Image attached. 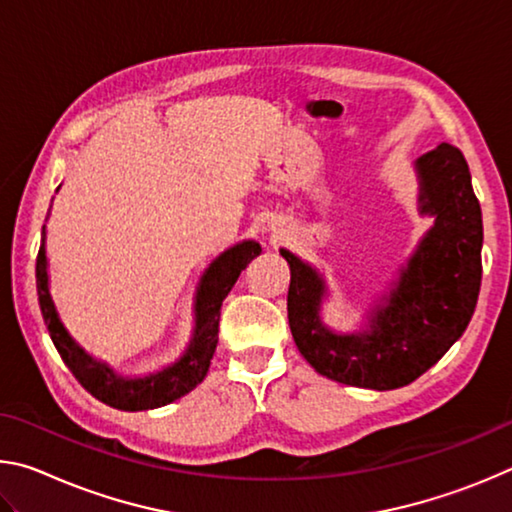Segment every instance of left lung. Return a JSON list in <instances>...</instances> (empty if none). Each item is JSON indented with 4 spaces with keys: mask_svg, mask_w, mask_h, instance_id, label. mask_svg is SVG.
Segmentation results:
<instances>
[{
    "mask_svg": "<svg viewBox=\"0 0 512 512\" xmlns=\"http://www.w3.org/2000/svg\"><path fill=\"white\" fill-rule=\"evenodd\" d=\"M415 167L420 210L436 216V223L391 296L372 311L368 332L334 334L323 327V280L289 250H280L291 266L287 309L293 341L318 375L339 384L375 391L411 384L452 348L474 314L483 273V221L470 169L452 144L422 155Z\"/></svg>",
    "mask_w": 512,
    "mask_h": 512,
    "instance_id": "obj_1",
    "label": "left lung"
}]
</instances>
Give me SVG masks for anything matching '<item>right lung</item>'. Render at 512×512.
<instances>
[{
  "label": "right lung",
  "instance_id": "1",
  "mask_svg": "<svg viewBox=\"0 0 512 512\" xmlns=\"http://www.w3.org/2000/svg\"><path fill=\"white\" fill-rule=\"evenodd\" d=\"M262 248L255 241H244L235 248L225 250L221 257H216L212 266L207 268L201 287L196 293V329L194 339L189 343L185 357L171 368L155 372L144 379H124L117 377L106 363L94 361L90 354H85L72 336L60 323L54 302L47 287V255H45V228H42V244L36 259V284H38V302L42 318L49 329L51 341H54L60 359L72 370V375L79 379V384L99 402L112 406L119 411H146L158 409L201 384L207 370H210L212 354L219 341V318L221 305L230 289L235 287L239 273L248 266L250 259H255Z\"/></svg>",
  "mask_w": 512,
  "mask_h": 512
}]
</instances>
